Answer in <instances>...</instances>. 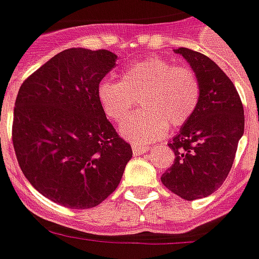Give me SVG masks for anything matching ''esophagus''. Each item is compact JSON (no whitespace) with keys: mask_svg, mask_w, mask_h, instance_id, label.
I'll return each instance as SVG.
<instances>
[{"mask_svg":"<svg viewBox=\"0 0 259 259\" xmlns=\"http://www.w3.org/2000/svg\"><path fill=\"white\" fill-rule=\"evenodd\" d=\"M151 148L150 147H144V145H137L133 144V153L134 155H140V154H145V153H148Z\"/></svg>","mask_w":259,"mask_h":259,"instance_id":"1","label":"esophagus"}]
</instances>
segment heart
<instances>
[{
	"label": "heart",
	"instance_id": "1",
	"mask_svg": "<svg viewBox=\"0 0 259 259\" xmlns=\"http://www.w3.org/2000/svg\"><path fill=\"white\" fill-rule=\"evenodd\" d=\"M96 96L104 114L116 124L124 121L138 99L141 111L121 125V134L143 144L163 137L167 125L177 128L192 118L200 101V83L190 67L150 57L128 66L121 82L102 80Z\"/></svg>",
	"mask_w": 259,
	"mask_h": 259
}]
</instances>
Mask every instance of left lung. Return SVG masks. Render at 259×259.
Wrapping results in <instances>:
<instances>
[{
	"label": "left lung",
	"mask_w": 259,
	"mask_h": 259,
	"mask_svg": "<svg viewBox=\"0 0 259 259\" xmlns=\"http://www.w3.org/2000/svg\"><path fill=\"white\" fill-rule=\"evenodd\" d=\"M174 52L183 56L197 76L200 101L168 143L176 158L161 176V183L186 200H196L218 190L231 171L244 135V106L232 80L212 59L186 47Z\"/></svg>",
	"instance_id": "left-lung-1"
}]
</instances>
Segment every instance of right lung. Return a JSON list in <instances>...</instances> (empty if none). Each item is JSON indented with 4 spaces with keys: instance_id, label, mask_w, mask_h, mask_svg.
Instances as JSON below:
<instances>
[{
    "instance_id": "add662e5",
    "label": "right lung",
    "mask_w": 259,
    "mask_h": 259,
    "mask_svg": "<svg viewBox=\"0 0 259 259\" xmlns=\"http://www.w3.org/2000/svg\"><path fill=\"white\" fill-rule=\"evenodd\" d=\"M108 50L67 49L30 75L14 108L13 145L37 192L70 209H89L115 192L133 157L98 102L115 67Z\"/></svg>"
}]
</instances>
